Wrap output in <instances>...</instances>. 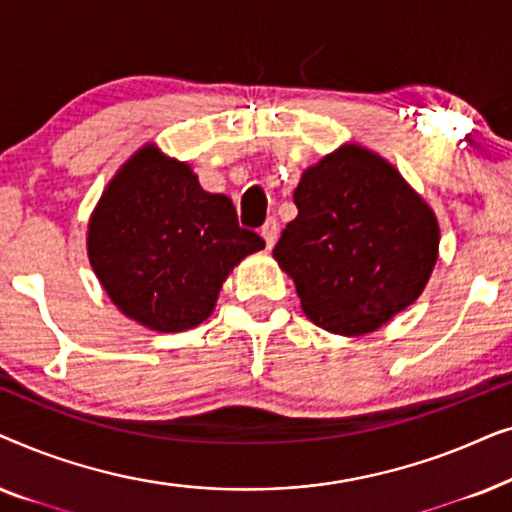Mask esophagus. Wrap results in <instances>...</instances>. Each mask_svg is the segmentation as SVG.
<instances>
[{"mask_svg":"<svg viewBox=\"0 0 512 512\" xmlns=\"http://www.w3.org/2000/svg\"><path fill=\"white\" fill-rule=\"evenodd\" d=\"M261 235H263V240H265V244H268V247H272V244L277 242V235H279V223H277L275 216H270V219L263 223Z\"/></svg>","mask_w":512,"mask_h":512,"instance_id":"esophagus-1","label":"esophagus"}]
</instances>
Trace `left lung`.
Returning a JSON list of instances; mask_svg holds the SVG:
<instances>
[{
    "label": "left lung",
    "instance_id": "1",
    "mask_svg": "<svg viewBox=\"0 0 512 512\" xmlns=\"http://www.w3.org/2000/svg\"><path fill=\"white\" fill-rule=\"evenodd\" d=\"M272 256L314 324L338 335L380 328L415 303L438 258L429 205L375 153L345 144L303 172Z\"/></svg>",
    "mask_w": 512,
    "mask_h": 512
}]
</instances>
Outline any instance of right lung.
Segmentation results:
<instances>
[{"instance_id":"1","label":"right lung","mask_w":512,"mask_h":512,"mask_svg":"<svg viewBox=\"0 0 512 512\" xmlns=\"http://www.w3.org/2000/svg\"><path fill=\"white\" fill-rule=\"evenodd\" d=\"M263 237L240 226L233 200L202 191L191 167L153 146L111 179L88 226V256L104 291L160 333L198 326L223 279Z\"/></svg>"}]
</instances>
